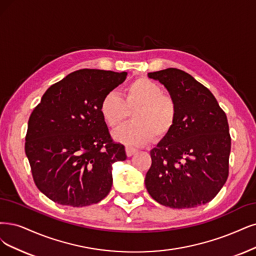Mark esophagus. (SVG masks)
Wrapping results in <instances>:
<instances>
[{
    "instance_id": "obj_1",
    "label": "esophagus",
    "mask_w": 256,
    "mask_h": 256,
    "mask_svg": "<svg viewBox=\"0 0 256 256\" xmlns=\"http://www.w3.org/2000/svg\"><path fill=\"white\" fill-rule=\"evenodd\" d=\"M136 152H137L136 148H130V146H126V156H128V157H130L132 155H134Z\"/></svg>"
}]
</instances>
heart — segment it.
<instances>
[{
	"label": "heart",
	"mask_w": 256,
	"mask_h": 256,
	"mask_svg": "<svg viewBox=\"0 0 256 256\" xmlns=\"http://www.w3.org/2000/svg\"><path fill=\"white\" fill-rule=\"evenodd\" d=\"M132 114L133 122L123 126L114 133V138L130 146H144L156 136L164 138L171 133L177 120L175 100L164 94L155 81L140 77L132 81L123 94L115 92L104 94L100 112L106 124L115 130Z\"/></svg>",
	"instance_id": "1"
}]
</instances>
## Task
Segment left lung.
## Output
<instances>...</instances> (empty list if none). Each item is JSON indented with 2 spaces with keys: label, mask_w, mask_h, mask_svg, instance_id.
<instances>
[{
  "label": "left lung",
  "mask_w": 256,
  "mask_h": 256,
  "mask_svg": "<svg viewBox=\"0 0 256 256\" xmlns=\"http://www.w3.org/2000/svg\"><path fill=\"white\" fill-rule=\"evenodd\" d=\"M148 76L164 85L178 112L171 133L150 150L146 190L173 209L209 202L229 175L231 137L226 112L213 94L184 70L166 68Z\"/></svg>",
  "instance_id": "8db88e82"
}]
</instances>
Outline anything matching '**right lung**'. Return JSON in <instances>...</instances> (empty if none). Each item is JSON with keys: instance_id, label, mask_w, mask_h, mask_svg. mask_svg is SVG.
I'll return each instance as SVG.
<instances>
[{"instance_id": "obj_1", "label": "right lung", "mask_w": 256, "mask_h": 256, "mask_svg": "<svg viewBox=\"0 0 256 256\" xmlns=\"http://www.w3.org/2000/svg\"><path fill=\"white\" fill-rule=\"evenodd\" d=\"M126 74L76 70L52 84L34 108L25 153L36 188L52 202L79 208L110 193L112 166L126 154L124 146L112 141L100 103Z\"/></svg>"}]
</instances>
